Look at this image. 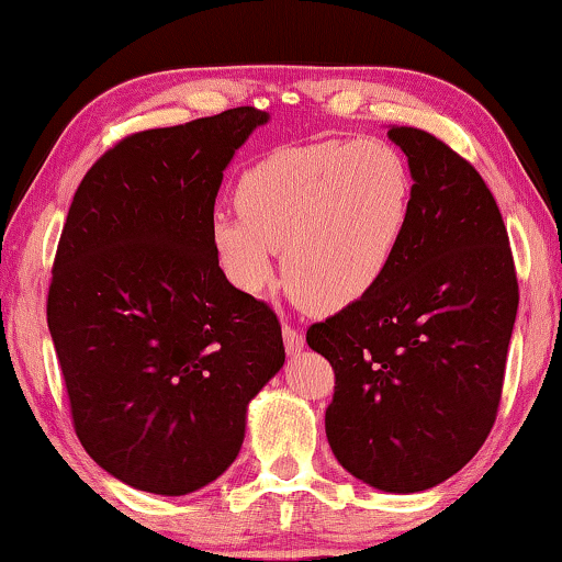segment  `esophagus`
<instances>
[{"mask_svg":"<svg viewBox=\"0 0 562 562\" xmlns=\"http://www.w3.org/2000/svg\"><path fill=\"white\" fill-rule=\"evenodd\" d=\"M283 345H286V352L289 356H296V352H302L304 348V333L294 325H283Z\"/></svg>","mask_w":562,"mask_h":562,"instance_id":"34e87169","label":"esophagus"}]
</instances>
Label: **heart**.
I'll return each instance as SVG.
<instances>
[{
    "label": "heart",
    "mask_w": 562,
    "mask_h": 562,
    "mask_svg": "<svg viewBox=\"0 0 562 562\" xmlns=\"http://www.w3.org/2000/svg\"><path fill=\"white\" fill-rule=\"evenodd\" d=\"M237 212L214 214L210 237L237 289L263 291L283 250L291 294L340 312L383 281L409 233L414 176L379 137L276 150L237 183Z\"/></svg>",
    "instance_id": "obj_1"
}]
</instances>
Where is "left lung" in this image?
Wrapping results in <instances>:
<instances>
[{
    "label": "left lung",
    "instance_id": "obj_1",
    "mask_svg": "<svg viewBox=\"0 0 562 562\" xmlns=\"http://www.w3.org/2000/svg\"><path fill=\"white\" fill-rule=\"evenodd\" d=\"M409 158V233L383 281L306 329L329 360V448L356 479L414 494L458 473L494 427L519 283L481 173L440 137L391 127Z\"/></svg>",
    "mask_w": 562,
    "mask_h": 562
}]
</instances>
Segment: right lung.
I'll return each instance as SVG.
<instances>
[{
	"label": "right lung",
	"instance_id": "right-lung-1",
	"mask_svg": "<svg viewBox=\"0 0 562 562\" xmlns=\"http://www.w3.org/2000/svg\"><path fill=\"white\" fill-rule=\"evenodd\" d=\"M268 120L235 106L133 133L76 189L48 327L83 450L127 486L181 496L229 468L245 409L283 366L281 322L222 273V171Z\"/></svg>",
	"mask_w": 562,
	"mask_h": 562
}]
</instances>
